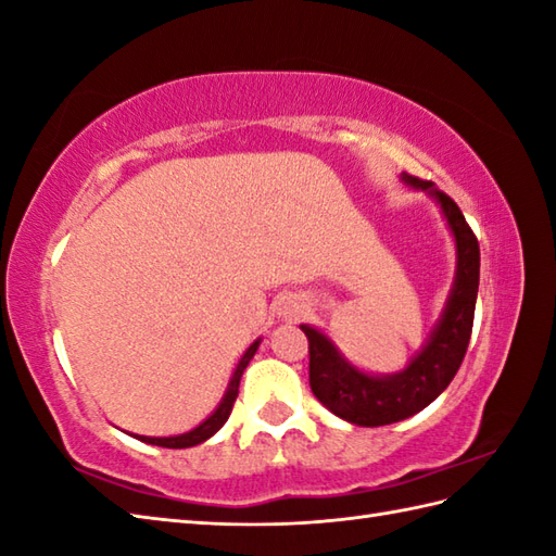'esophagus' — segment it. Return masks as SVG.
Masks as SVG:
<instances>
[{
	"label": "esophagus",
	"instance_id": "esophagus-1",
	"mask_svg": "<svg viewBox=\"0 0 556 556\" xmlns=\"http://www.w3.org/2000/svg\"><path fill=\"white\" fill-rule=\"evenodd\" d=\"M301 313H303L301 305H293V303H287L279 308V315H285V317H299Z\"/></svg>",
	"mask_w": 556,
	"mask_h": 556
}]
</instances>
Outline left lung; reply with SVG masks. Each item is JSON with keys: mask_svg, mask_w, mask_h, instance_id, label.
Wrapping results in <instances>:
<instances>
[{"mask_svg": "<svg viewBox=\"0 0 556 556\" xmlns=\"http://www.w3.org/2000/svg\"><path fill=\"white\" fill-rule=\"evenodd\" d=\"M401 181L437 200L456 241V277L444 313L434 325L428 344L404 370L394 375H368L351 365L332 339L320 329L301 325L308 337L311 389L334 416L361 428H380L416 416L440 396L464 363L473 332L476 299L480 285V245L458 205L432 181L401 174Z\"/></svg>", "mask_w": 556, "mask_h": 556, "instance_id": "obj_1", "label": "left lung"}]
</instances>
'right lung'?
Returning a JSON list of instances; mask_svg holds the SVG:
<instances>
[{
	"mask_svg": "<svg viewBox=\"0 0 556 556\" xmlns=\"http://www.w3.org/2000/svg\"><path fill=\"white\" fill-rule=\"evenodd\" d=\"M260 346V339H255L251 346L245 349V353L241 356L239 365H236V370L231 375L229 380V387H227V394L222 396L219 406L215 408V413H212L210 418H205L203 422L198 425V428H193L191 432H184V434H174V437H143V434H136L140 442L146 444H155V446H167V448H186V446H195L200 442L210 440L212 434H215L224 422H227V418L231 416V408H233V401L236 396H239V382H241V375L245 370V365L251 363V358L255 356V351Z\"/></svg>",
	"mask_w": 556,
	"mask_h": 556,
	"instance_id": "right-lung-1",
	"label": "right lung"
}]
</instances>
